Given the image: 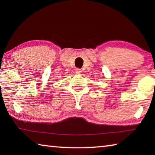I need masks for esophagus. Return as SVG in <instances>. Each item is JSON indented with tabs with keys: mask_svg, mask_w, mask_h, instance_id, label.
Here are the masks:
<instances>
[{
	"mask_svg": "<svg viewBox=\"0 0 155 155\" xmlns=\"http://www.w3.org/2000/svg\"><path fill=\"white\" fill-rule=\"evenodd\" d=\"M75 71H76V73H77V74H81V72H82V70H81L80 68H77V69L75 70Z\"/></svg>",
	"mask_w": 155,
	"mask_h": 155,
	"instance_id": "obj_1",
	"label": "esophagus"
}]
</instances>
